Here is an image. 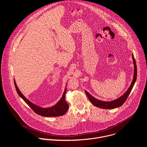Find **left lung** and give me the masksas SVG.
<instances>
[{"instance_id":"1","label":"left lung","mask_w":147,"mask_h":147,"mask_svg":"<svg viewBox=\"0 0 147 147\" xmlns=\"http://www.w3.org/2000/svg\"><path fill=\"white\" fill-rule=\"evenodd\" d=\"M132 58H133V61L134 64V74H133V79L132 80V82L131 84L127 90L125 91L121 96H120L119 98L115 100H113L112 101H103L99 100L94 96H92L89 92H88L86 90H85V92L86 93L90 101L91 102L92 105L96 107L102 108V109H115L118 107H121L122 105L125 102V100L128 98L129 94H130L133 87L134 85V84L136 81L137 79V65L136 60L134 57L133 53L132 54Z\"/></svg>"}]
</instances>
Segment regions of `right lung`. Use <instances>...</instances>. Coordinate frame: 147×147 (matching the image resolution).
<instances>
[{
	"instance_id": "obj_1",
	"label": "right lung",
	"mask_w": 147,
	"mask_h": 147,
	"mask_svg": "<svg viewBox=\"0 0 147 147\" xmlns=\"http://www.w3.org/2000/svg\"><path fill=\"white\" fill-rule=\"evenodd\" d=\"M14 85L18 95L22 98L28 105L38 115L45 117H57L65 115L69 109V105L65 99V95L66 94V86L61 99L55 105L49 108L40 107L34 103L31 102L29 99L26 98L18 89L15 80L14 79Z\"/></svg>"
}]
</instances>
